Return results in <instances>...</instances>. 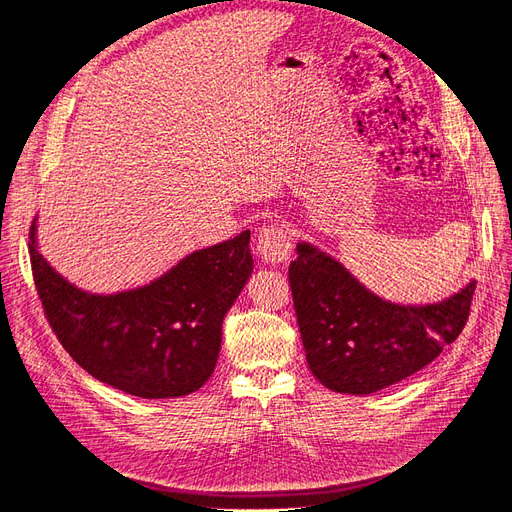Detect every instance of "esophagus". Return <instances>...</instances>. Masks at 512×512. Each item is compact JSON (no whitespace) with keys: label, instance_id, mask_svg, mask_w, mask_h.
Wrapping results in <instances>:
<instances>
[{"label":"esophagus","instance_id":"esophagus-1","mask_svg":"<svg viewBox=\"0 0 512 512\" xmlns=\"http://www.w3.org/2000/svg\"><path fill=\"white\" fill-rule=\"evenodd\" d=\"M256 252L267 265H280L292 254V241L288 232L280 226H265L256 235Z\"/></svg>","mask_w":512,"mask_h":512}]
</instances>
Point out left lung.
Segmentation results:
<instances>
[{"mask_svg":"<svg viewBox=\"0 0 512 512\" xmlns=\"http://www.w3.org/2000/svg\"><path fill=\"white\" fill-rule=\"evenodd\" d=\"M288 280L309 369L348 395H371L429 365L466 327L476 288L470 280L438 303H393L307 241L297 243Z\"/></svg>","mask_w":512,"mask_h":512,"instance_id":"1","label":"left lung"}]
</instances>
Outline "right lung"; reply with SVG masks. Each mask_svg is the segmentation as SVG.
I'll return each instance as SVG.
<instances>
[{
  "label": "right lung",
  "instance_id": "1",
  "mask_svg": "<svg viewBox=\"0 0 512 512\" xmlns=\"http://www.w3.org/2000/svg\"><path fill=\"white\" fill-rule=\"evenodd\" d=\"M36 288L53 331L96 380L143 399L198 391L218 363L222 322L254 269L250 230L196 250L156 280L111 294L68 282L29 232Z\"/></svg>",
  "mask_w": 512,
  "mask_h": 512
}]
</instances>
